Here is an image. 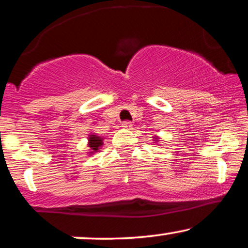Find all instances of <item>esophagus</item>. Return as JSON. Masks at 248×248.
Here are the masks:
<instances>
[{"label":"esophagus","mask_w":248,"mask_h":248,"mask_svg":"<svg viewBox=\"0 0 248 248\" xmlns=\"http://www.w3.org/2000/svg\"><path fill=\"white\" fill-rule=\"evenodd\" d=\"M132 122H130V121H124L123 123H122V126L123 127H131L132 126Z\"/></svg>","instance_id":"obj_1"}]
</instances>
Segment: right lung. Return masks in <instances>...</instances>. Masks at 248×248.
<instances>
[{
  "mask_svg": "<svg viewBox=\"0 0 248 248\" xmlns=\"http://www.w3.org/2000/svg\"><path fill=\"white\" fill-rule=\"evenodd\" d=\"M103 144V140L99 138L97 135H91V138H89V148L94 151H97L98 148L100 145Z\"/></svg>",
  "mask_w": 248,
  "mask_h": 248,
  "instance_id": "1",
  "label": "right lung"
}]
</instances>
